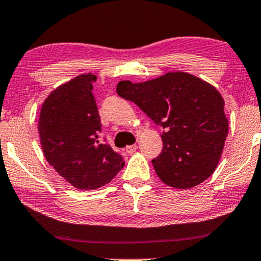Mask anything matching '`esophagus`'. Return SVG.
Wrapping results in <instances>:
<instances>
[{
	"label": "esophagus",
	"mask_w": 261,
	"mask_h": 261,
	"mask_svg": "<svg viewBox=\"0 0 261 261\" xmlns=\"http://www.w3.org/2000/svg\"><path fill=\"white\" fill-rule=\"evenodd\" d=\"M136 150H137V145H136V144H134V145H129V146H126V147H125L126 153H129V154L134 153Z\"/></svg>",
	"instance_id": "1"
}]
</instances>
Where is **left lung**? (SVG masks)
I'll use <instances>...</instances> for the list:
<instances>
[{
  "label": "left lung",
  "instance_id": "left-lung-1",
  "mask_svg": "<svg viewBox=\"0 0 261 261\" xmlns=\"http://www.w3.org/2000/svg\"><path fill=\"white\" fill-rule=\"evenodd\" d=\"M116 91L165 129L162 153L152 161L164 184L188 190L215 172L228 119L223 97L213 85L191 73L174 71L141 83L120 81Z\"/></svg>",
  "mask_w": 261,
  "mask_h": 261
}]
</instances>
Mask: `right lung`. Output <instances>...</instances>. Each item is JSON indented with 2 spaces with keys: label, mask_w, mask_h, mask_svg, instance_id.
<instances>
[{
  "label": "right lung",
  "mask_w": 261,
  "mask_h": 261,
  "mask_svg": "<svg viewBox=\"0 0 261 261\" xmlns=\"http://www.w3.org/2000/svg\"><path fill=\"white\" fill-rule=\"evenodd\" d=\"M97 76L83 73L60 85L44 99L38 135L46 161L77 190L109 184L125 162L100 141L98 109L92 95Z\"/></svg>",
  "instance_id": "add662e5"
}]
</instances>
